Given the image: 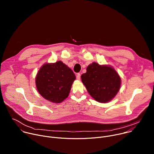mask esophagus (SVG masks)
<instances>
[{
  "label": "esophagus",
  "mask_w": 154,
  "mask_h": 154,
  "mask_svg": "<svg viewBox=\"0 0 154 154\" xmlns=\"http://www.w3.org/2000/svg\"><path fill=\"white\" fill-rule=\"evenodd\" d=\"M76 78L78 80H80V73H77V75H76Z\"/></svg>",
  "instance_id": "esophagus-1"
}]
</instances>
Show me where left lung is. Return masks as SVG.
Wrapping results in <instances>:
<instances>
[{
	"mask_svg": "<svg viewBox=\"0 0 154 154\" xmlns=\"http://www.w3.org/2000/svg\"><path fill=\"white\" fill-rule=\"evenodd\" d=\"M81 79L90 95L100 103L111 101L121 85V77L112 66L96 62L88 66L86 72L81 75Z\"/></svg>",
	"mask_w": 154,
	"mask_h": 154,
	"instance_id": "obj_1",
	"label": "left lung"
}]
</instances>
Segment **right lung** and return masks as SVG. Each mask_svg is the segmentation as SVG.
<instances>
[{"label":"right lung","mask_w":154,"mask_h":154,"mask_svg":"<svg viewBox=\"0 0 154 154\" xmlns=\"http://www.w3.org/2000/svg\"><path fill=\"white\" fill-rule=\"evenodd\" d=\"M75 80L73 71L61 61L46 63L39 69L35 78L38 93L47 100L59 103L66 99Z\"/></svg>","instance_id":"obj_1"}]
</instances>
